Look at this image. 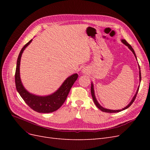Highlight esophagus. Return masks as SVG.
<instances>
[{
	"label": "esophagus",
	"instance_id": "obj_1",
	"mask_svg": "<svg viewBox=\"0 0 150 150\" xmlns=\"http://www.w3.org/2000/svg\"><path fill=\"white\" fill-rule=\"evenodd\" d=\"M83 72H86V71H83Z\"/></svg>",
	"mask_w": 150,
	"mask_h": 150
}]
</instances>
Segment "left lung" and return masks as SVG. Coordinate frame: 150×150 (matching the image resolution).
Instances as JSON below:
<instances>
[{"label": "left lung", "instance_id": "1", "mask_svg": "<svg viewBox=\"0 0 150 150\" xmlns=\"http://www.w3.org/2000/svg\"><path fill=\"white\" fill-rule=\"evenodd\" d=\"M121 42L123 43L124 44H125L126 46H127L128 47V48L131 50V51L133 52V53L134 54V56H135V57H136V59H137V56H136V54H135V52H134V50H133V49L132 48V47H131L130 45L126 42V40H125V39H121ZM139 81H140V82H141V79H142V76H141V71H140V67H139ZM139 86H138V89H137V93H136V94H135V95L134 96V97L133 98V99H132V100H131V101L129 103V104H128V106H126L125 108H122V110H108V109H106V108H103L100 104H99V103H98V101L96 100V97H95V94H94V87H93V83H91V95H92V97H93V101H94V104H96V106L99 109V110H101L102 111H103V112H120V111H122V110H126V109H127V108H128L131 104H133V103L134 102V101L135 100V98H136V97H137V94H138V90H139Z\"/></svg>", "mask_w": 150, "mask_h": 150}]
</instances>
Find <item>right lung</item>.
Listing matches in <instances>:
<instances>
[{"label": "right lung", "instance_id": "right-lung-1", "mask_svg": "<svg viewBox=\"0 0 150 150\" xmlns=\"http://www.w3.org/2000/svg\"><path fill=\"white\" fill-rule=\"evenodd\" d=\"M33 39L27 43L22 48L18 56L15 74V83L16 89L25 103L35 111L42 113L52 112L57 110L66 101L71 88L78 79V74H74L68 77L61 87L55 93L46 96H39L29 93L22 85L20 78V62L24 49L28 46Z\"/></svg>", "mask_w": 150, "mask_h": 150}]
</instances>
